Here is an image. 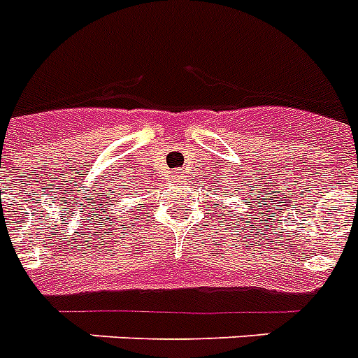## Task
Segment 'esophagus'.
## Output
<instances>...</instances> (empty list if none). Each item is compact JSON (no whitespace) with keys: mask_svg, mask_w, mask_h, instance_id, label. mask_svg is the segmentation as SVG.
I'll return each instance as SVG.
<instances>
[{"mask_svg":"<svg viewBox=\"0 0 358 358\" xmlns=\"http://www.w3.org/2000/svg\"><path fill=\"white\" fill-rule=\"evenodd\" d=\"M175 176L176 178H180V171H175Z\"/></svg>","mask_w":358,"mask_h":358,"instance_id":"1","label":"esophagus"}]
</instances>
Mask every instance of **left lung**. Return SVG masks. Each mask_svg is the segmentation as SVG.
I'll list each match as a JSON object with an SVG mask.
<instances>
[{"instance_id":"8db88e82","label":"left lung","mask_w":358,"mask_h":358,"mask_svg":"<svg viewBox=\"0 0 358 358\" xmlns=\"http://www.w3.org/2000/svg\"><path fill=\"white\" fill-rule=\"evenodd\" d=\"M217 192H220V191H217ZM245 203H248V200H245ZM217 207H220V205H217ZM229 214H231V213H229ZM238 217H241V216H238ZM241 220H243V217H241Z\"/></svg>"}]
</instances>
